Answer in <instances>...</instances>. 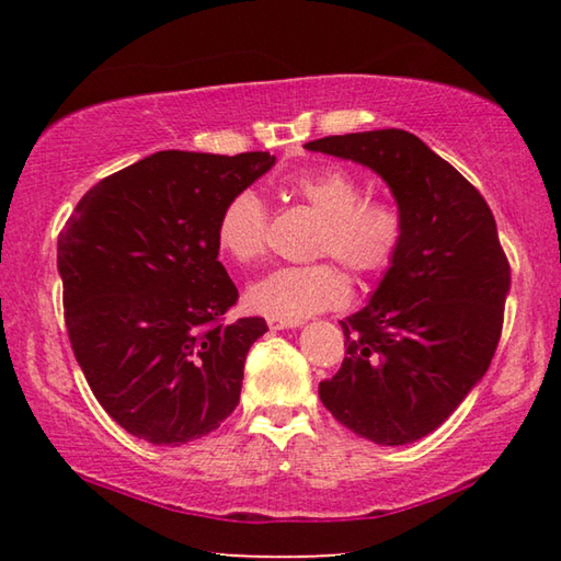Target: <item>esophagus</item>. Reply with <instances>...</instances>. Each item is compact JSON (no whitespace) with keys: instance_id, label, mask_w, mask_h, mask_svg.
Returning a JSON list of instances; mask_svg holds the SVG:
<instances>
[{"instance_id":"34e87169","label":"esophagus","mask_w":561,"mask_h":561,"mask_svg":"<svg viewBox=\"0 0 561 561\" xmlns=\"http://www.w3.org/2000/svg\"><path fill=\"white\" fill-rule=\"evenodd\" d=\"M270 329L279 331V329H291V327H299V321H284V319H270L267 321Z\"/></svg>"}]
</instances>
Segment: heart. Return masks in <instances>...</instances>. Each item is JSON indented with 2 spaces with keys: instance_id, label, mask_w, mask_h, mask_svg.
I'll return each mask as SVG.
<instances>
[{
  "instance_id": "1",
  "label": "heart",
  "mask_w": 561,
  "mask_h": 561,
  "mask_svg": "<svg viewBox=\"0 0 561 561\" xmlns=\"http://www.w3.org/2000/svg\"><path fill=\"white\" fill-rule=\"evenodd\" d=\"M284 193L324 217L314 254L334 257L360 279L381 277L393 267L405 242V215L393 201L368 197V187L346 168L304 170L284 180ZM217 244L234 262L252 264L267 254L270 207L252 187L225 203L215 227ZM351 284L339 264L314 262L279 267L260 279L247 301L264 317L301 321L317 311L344 307Z\"/></svg>"
}]
</instances>
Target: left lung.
<instances>
[{"mask_svg": "<svg viewBox=\"0 0 561 561\" xmlns=\"http://www.w3.org/2000/svg\"><path fill=\"white\" fill-rule=\"evenodd\" d=\"M307 148L376 170L405 215L403 250L371 301L341 321L346 356L319 398L360 438L413 443L448 421L495 356L510 289L495 217L478 187L408 130Z\"/></svg>", "mask_w": 561, "mask_h": 561, "instance_id": "1", "label": "left lung"}]
</instances>
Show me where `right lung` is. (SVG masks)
<instances>
[{
    "mask_svg": "<svg viewBox=\"0 0 561 561\" xmlns=\"http://www.w3.org/2000/svg\"><path fill=\"white\" fill-rule=\"evenodd\" d=\"M272 165L262 150H160L93 185L59 232L73 356L103 411L136 438H203L240 403L247 351L267 324L225 317L240 294L215 227Z\"/></svg>",
    "mask_w": 561,
    "mask_h": 561,
    "instance_id": "1",
    "label": "right lung"
}]
</instances>
